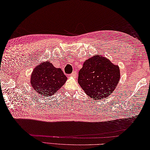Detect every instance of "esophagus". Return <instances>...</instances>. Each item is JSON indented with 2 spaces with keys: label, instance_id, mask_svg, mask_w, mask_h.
Segmentation results:
<instances>
[{
  "label": "esophagus",
  "instance_id": "obj_1",
  "mask_svg": "<svg viewBox=\"0 0 150 150\" xmlns=\"http://www.w3.org/2000/svg\"><path fill=\"white\" fill-rule=\"evenodd\" d=\"M77 75H78V73L76 71H74L71 74V76H72V77H76Z\"/></svg>",
  "mask_w": 150,
  "mask_h": 150
}]
</instances>
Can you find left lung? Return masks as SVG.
I'll use <instances>...</instances> for the list:
<instances>
[{"label":"left lung","instance_id":"obj_1","mask_svg":"<svg viewBox=\"0 0 150 150\" xmlns=\"http://www.w3.org/2000/svg\"><path fill=\"white\" fill-rule=\"evenodd\" d=\"M119 67L104 57L87 59L79 71L78 83L88 96L102 100L112 93L120 79Z\"/></svg>","mask_w":150,"mask_h":150}]
</instances>
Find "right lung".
<instances>
[{"label":"right lung","instance_id":"1","mask_svg":"<svg viewBox=\"0 0 150 150\" xmlns=\"http://www.w3.org/2000/svg\"><path fill=\"white\" fill-rule=\"evenodd\" d=\"M67 79L62 69L45 62L34 69L30 80L35 92L45 98L54 94L65 84Z\"/></svg>","mask_w":150,"mask_h":150}]
</instances>
